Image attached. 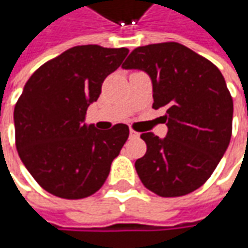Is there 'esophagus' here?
<instances>
[{"instance_id":"1","label":"esophagus","mask_w":248,"mask_h":248,"mask_svg":"<svg viewBox=\"0 0 248 248\" xmlns=\"http://www.w3.org/2000/svg\"><path fill=\"white\" fill-rule=\"evenodd\" d=\"M129 138H139V134L134 129H129Z\"/></svg>"}]
</instances>
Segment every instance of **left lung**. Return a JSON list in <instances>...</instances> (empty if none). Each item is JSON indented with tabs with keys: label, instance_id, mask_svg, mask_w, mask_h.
Segmentation results:
<instances>
[{
	"label": "left lung",
	"instance_id": "left-lung-1",
	"mask_svg": "<svg viewBox=\"0 0 248 248\" xmlns=\"http://www.w3.org/2000/svg\"><path fill=\"white\" fill-rule=\"evenodd\" d=\"M153 85V109L166 110V138L145 132L148 150L135 161L142 184L161 197L184 196L211 176L232 137L233 100L222 73L178 43L135 48L123 64Z\"/></svg>",
	"mask_w": 248,
	"mask_h": 248
}]
</instances>
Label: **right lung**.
Listing matches in <instances>:
<instances>
[{
    "instance_id": "right-lung-1",
    "label": "right lung",
    "mask_w": 248,
    "mask_h": 248,
    "mask_svg": "<svg viewBox=\"0 0 248 248\" xmlns=\"http://www.w3.org/2000/svg\"><path fill=\"white\" fill-rule=\"evenodd\" d=\"M127 48L80 45L33 73L14 111L19 157L38 185L62 199L98 192L128 139L125 124L102 131L85 124L102 82L117 70Z\"/></svg>"
}]
</instances>
